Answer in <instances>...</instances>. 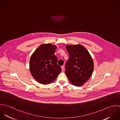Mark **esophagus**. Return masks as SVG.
Here are the masks:
<instances>
[{
	"label": "esophagus",
	"mask_w": 120,
	"mask_h": 120,
	"mask_svg": "<svg viewBox=\"0 0 120 120\" xmlns=\"http://www.w3.org/2000/svg\"><path fill=\"white\" fill-rule=\"evenodd\" d=\"M61 68H62V71H63L64 70V69H65V67L64 66H61Z\"/></svg>",
	"instance_id": "esophagus-1"
}]
</instances>
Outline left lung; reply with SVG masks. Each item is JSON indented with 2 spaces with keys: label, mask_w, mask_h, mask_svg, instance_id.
<instances>
[{
  "label": "left lung",
  "mask_w": 120,
  "mask_h": 120,
  "mask_svg": "<svg viewBox=\"0 0 120 120\" xmlns=\"http://www.w3.org/2000/svg\"><path fill=\"white\" fill-rule=\"evenodd\" d=\"M69 59L65 64V73L70 82L77 86H82L91 76L94 69L92 58L81 45H67Z\"/></svg>",
  "instance_id": "obj_1"
}]
</instances>
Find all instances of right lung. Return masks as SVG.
<instances>
[{"label":"right lung","mask_w":120,"mask_h":120,"mask_svg":"<svg viewBox=\"0 0 120 120\" xmlns=\"http://www.w3.org/2000/svg\"><path fill=\"white\" fill-rule=\"evenodd\" d=\"M56 47L50 44L40 45L32 54L30 61V71L39 83L47 85L54 81L61 71L54 54Z\"/></svg>","instance_id":"obj_1"}]
</instances>
